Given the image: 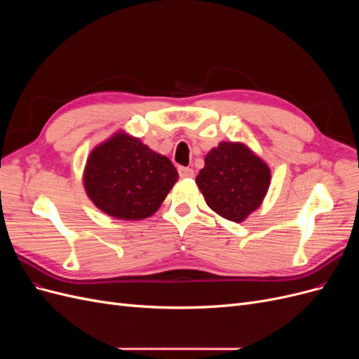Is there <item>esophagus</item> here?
<instances>
[{"mask_svg":"<svg viewBox=\"0 0 359 359\" xmlns=\"http://www.w3.org/2000/svg\"><path fill=\"white\" fill-rule=\"evenodd\" d=\"M178 172H180L181 178H193L194 177V172L190 168H178Z\"/></svg>","mask_w":359,"mask_h":359,"instance_id":"obj_1","label":"esophagus"}]
</instances>
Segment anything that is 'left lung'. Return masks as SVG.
I'll return each mask as SVG.
<instances>
[{
  "label": "left lung",
  "mask_w": 359,
  "mask_h": 359,
  "mask_svg": "<svg viewBox=\"0 0 359 359\" xmlns=\"http://www.w3.org/2000/svg\"><path fill=\"white\" fill-rule=\"evenodd\" d=\"M196 184L214 212L241 223L262 205L271 169L245 144L220 142L205 156Z\"/></svg>",
  "instance_id": "left-lung-1"
}]
</instances>
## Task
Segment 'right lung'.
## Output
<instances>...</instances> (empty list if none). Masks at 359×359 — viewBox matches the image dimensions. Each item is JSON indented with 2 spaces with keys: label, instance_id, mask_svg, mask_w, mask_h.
Segmentation results:
<instances>
[{
  "label": "right lung",
  "instance_id": "right-lung-1",
  "mask_svg": "<svg viewBox=\"0 0 359 359\" xmlns=\"http://www.w3.org/2000/svg\"><path fill=\"white\" fill-rule=\"evenodd\" d=\"M82 180L86 196L100 211L114 219L142 220L160 208L178 172L166 156L116 132L91 151Z\"/></svg>",
  "mask_w": 359,
  "mask_h": 359
}]
</instances>
